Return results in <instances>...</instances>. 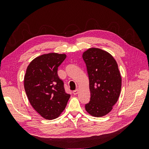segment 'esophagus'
Listing matches in <instances>:
<instances>
[{
  "instance_id": "1",
  "label": "esophagus",
  "mask_w": 149,
  "mask_h": 149,
  "mask_svg": "<svg viewBox=\"0 0 149 149\" xmlns=\"http://www.w3.org/2000/svg\"><path fill=\"white\" fill-rule=\"evenodd\" d=\"M73 94H74V95H76V94H77L78 93V89L74 90V91H73Z\"/></svg>"
}]
</instances>
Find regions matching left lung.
Instances as JSON below:
<instances>
[{
  "mask_svg": "<svg viewBox=\"0 0 149 149\" xmlns=\"http://www.w3.org/2000/svg\"><path fill=\"white\" fill-rule=\"evenodd\" d=\"M83 58L87 68L91 93L85 109L94 117L106 115L118 101L122 79L118 64L110 53L91 48L84 52Z\"/></svg>",
  "mask_w": 149,
  "mask_h": 149,
  "instance_id": "1",
  "label": "left lung"
}]
</instances>
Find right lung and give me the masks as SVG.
I'll return each instance as SVG.
<instances>
[{
    "instance_id": "right-lung-1",
    "label": "right lung",
    "mask_w": 149,
    "mask_h": 149,
    "mask_svg": "<svg viewBox=\"0 0 149 149\" xmlns=\"http://www.w3.org/2000/svg\"><path fill=\"white\" fill-rule=\"evenodd\" d=\"M66 57L65 54H44L35 58L26 68L24 77L26 96L34 109L46 119L58 118L70 97L57 73Z\"/></svg>"
}]
</instances>
